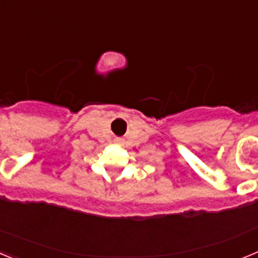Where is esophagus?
Wrapping results in <instances>:
<instances>
[{
	"label": "esophagus",
	"instance_id": "esophagus-1",
	"mask_svg": "<svg viewBox=\"0 0 258 258\" xmlns=\"http://www.w3.org/2000/svg\"><path fill=\"white\" fill-rule=\"evenodd\" d=\"M118 141H120V140H118Z\"/></svg>",
	"mask_w": 258,
	"mask_h": 258
}]
</instances>
